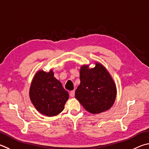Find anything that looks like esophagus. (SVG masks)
<instances>
[{"instance_id": "34e87169", "label": "esophagus", "mask_w": 149, "mask_h": 149, "mask_svg": "<svg viewBox=\"0 0 149 149\" xmlns=\"http://www.w3.org/2000/svg\"><path fill=\"white\" fill-rule=\"evenodd\" d=\"M70 96H71V97H74V96H75V91H71L70 93Z\"/></svg>"}]
</instances>
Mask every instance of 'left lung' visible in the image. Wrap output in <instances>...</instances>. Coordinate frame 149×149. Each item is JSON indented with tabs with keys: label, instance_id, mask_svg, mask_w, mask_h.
<instances>
[{
	"label": "left lung",
	"instance_id": "1",
	"mask_svg": "<svg viewBox=\"0 0 149 149\" xmlns=\"http://www.w3.org/2000/svg\"><path fill=\"white\" fill-rule=\"evenodd\" d=\"M94 64L92 68L89 64L81 66V82L75 97L87 111L98 114L109 110L114 104L117 86L106 68L98 62Z\"/></svg>",
	"mask_w": 149,
	"mask_h": 149
}]
</instances>
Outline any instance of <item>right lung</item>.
I'll return each mask as SVG.
<instances>
[{"label":"right lung","instance_id":"obj_1","mask_svg":"<svg viewBox=\"0 0 149 149\" xmlns=\"http://www.w3.org/2000/svg\"><path fill=\"white\" fill-rule=\"evenodd\" d=\"M29 97L38 111L45 116L53 117L64 110L69 94L54 77L52 69L48 72L40 70L32 80Z\"/></svg>","mask_w":149,"mask_h":149}]
</instances>
